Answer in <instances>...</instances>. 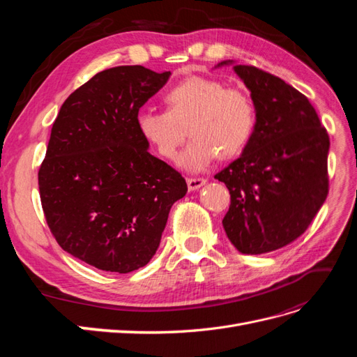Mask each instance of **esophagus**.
Returning <instances> with one entry per match:
<instances>
[{
    "label": "esophagus",
    "instance_id": "esophagus-1",
    "mask_svg": "<svg viewBox=\"0 0 357 357\" xmlns=\"http://www.w3.org/2000/svg\"><path fill=\"white\" fill-rule=\"evenodd\" d=\"M186 183H188V189L190 192H193V190L199 189L201 186H204L205 183H207V180H205V178H188Z\"/></svg>",
    "mask_w": 357,
    "mask_h": 357
}]
</instances>
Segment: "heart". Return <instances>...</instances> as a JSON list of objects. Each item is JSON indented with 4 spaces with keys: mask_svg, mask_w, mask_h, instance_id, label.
Masks as SVG:
<instances>
[{
    "mask_svg": "<svg viewBox=\"0 0 357 357\" xmlns=\"http://www.w3.org/2000/svg\"><path fill=\"white\" fill-rule=\"evenodd\" d=\"M164 101L167 112H138L135 125L144 142L165 159L176 158L188 126L192 139L178 158L186 171H202L219 156H238L253 137L257 112L244 89L193 75L171 86Z\"/></svg>",
    "mask_w": 357,
    "mask_h": 357,
    "instance_id": "obj_1",
    "label": "heart"
}]
</instances>
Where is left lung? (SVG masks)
<instances>
[{"label":"left lung","instance_id":"8db88e82","mask_svg":"<svg viewBox=\"0 0 357 357\" xmlns=\"http://www.w3.org/2000/svg\"><path fill=\"white\" fill-rule=\"evenodd\" d=\"M234 66L257 122L238 159L214 176L231 193L222 223L240 253L262 255L304 234L329 192V135L305 95L252 66Z\"/></svg>","mask_w":357,"mask_h":357}]
</instances>
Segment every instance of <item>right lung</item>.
Returning a JSON list of instances; mask_svg holds the SVG:
<instances>
[{
	"label": "right lung",
	"mask_w": 357,
	"mask_h": 357,
	"mask_svg": "<svg viewBox=\"0 0 357 357\" xmlns=\"http://www.w3.org/2000/svg\"><path fill=\"white\" fill-rule=\"evenodd\" d=\"M169 75L142 66L104 70L68 96L52 126L38 171L43 211L63 250L102 271L147 265L172 204L188 192L135 125Z\"/></svg>",
	"instance_id": "obj_1"
}]
</instances>
